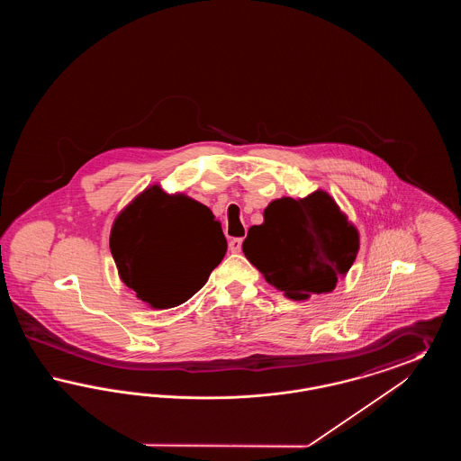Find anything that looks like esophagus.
<instances>
[{
  "mask_svg": "<svg viewBox=\"0 0 461 461\" xmlns=\"http://www.w3.org/2000/svg\"><path fill=\"white\" fill-rule=\"evenodd\" d=\"M241 241H243L241 239H231L230 243H228V245H230V250H231V252H240Z\"/></svg>",
  "mask_w": 461,
  "mask_h": 461,
  "instance_id": "esophagus-1",
  "label": "esophagus"
}]
</instances>
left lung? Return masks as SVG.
Wrapping results in <instances>:
<instances>
[{
	"label": "left lung",
	"mask_w": 461,
	"mask_h": 461,
	"mask_svg": "<svg viewBox=\"0 0 461 461\" xmlns=\"http://www.w3.org/2000/svg\"><path fill=\"white\" fill-rule=\"evenodd\" d=\"M241 249L269 285L288 299L306 301L331 292L349 271L359 235L335 200L316 190L306 198L273 200Z\"/></svg>",
	"instance_id": "obj_1"
}]
</instances>
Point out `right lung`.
Here are the masks:
<instances>
[{"mask_svg": "<svg viewBox=\"0 0 461 461\" xmlns=\"http://www.w3.org/2000/svg\"><path fill=\"white\" fill-rule=\"evenodd\" d=\"M228 243L211 209L147 188L117 216L110 252L121 280L155 309L186 303L222 261Z\"/></svg>", "mask_w": 461, "mask_h": 461, "instance_id": "1", "label": "right lung"}]
</instances>
